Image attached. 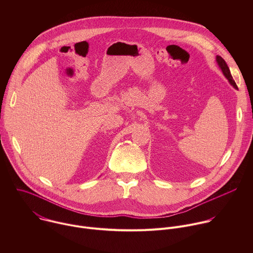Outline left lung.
<instances>
[{
	"mask_svg": "<svg viewBox=\"0 0 253 253\" xmlns=\"http://www.w3.org/2000/svg\"><path fill=\"white\" fill-rule=\"evenodd\" d=\"M216 63H217L218 67H219L220 70L222 71V73H223L224 77L228 80L229 84H230L234 89L238 90V88H237V86H236V84H235V82H234V80H233V78H232V76H231L230 70H229V68H228L226 62H225L220 56L217 55V56H216Z\"/></svg>",
	"mask_w": 253,
	"mask_h": 253,
	"instance_id": "8db88e82",
	"label": "left lung"
}]
</instances>
